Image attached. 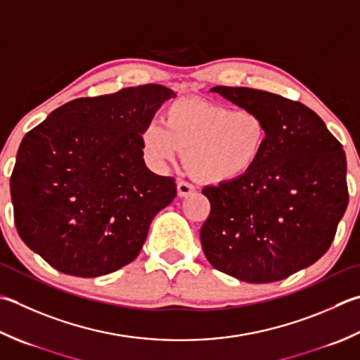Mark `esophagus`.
Returning a JSON list of instances; mask_svg holds the SVG:
<instances>
[{"label":"esophagus","mask_w":360,"mask_h":360,"mask_svg":"<svg viewBox=\"0 0 360 360\" xmlns=\"http://www.w3.org/2000/svg\"><path fill=\"white\" fill-rule=\"evenodd\" d=\"M176 187H178V196H181V198H184V196H188L195 192V187L187 181H178Z\"/></svg>","instance_id":"obj_1"}]
</instances>
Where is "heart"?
Instances as JSON below:
<instances>
[{"label":"heart","instance_id":"obj_1","mask_svg":"<svg viewBox=\"0 0 360 360\" xmlns=\"http://www.w3.org/2000/svg\"><path fill=\"white\" fill-rule=\"evenodd\" d=\"M266 140L269 126L259 110L202 100L170 104L164 123L151 120L140 136L153 167L164 168L186 151L188 170L206 182L242 178L262 158Z\"/></svg>","mask_w":360,"mask_h":360}]
</instances>
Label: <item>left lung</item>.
I'll list each match as a JSON object with an SVG mask.
<instances>
[{
	"instance_id": "1",
	"label": "left lung",
	"mask_w": 360,
	"mask_h": 360,
	"mask_svg": "<svg viewBox=\"0 0 360 360\" xmlns=\"http://www.w3.org/2000/svg\"><path fill=\"white\" fill-rule=\"evenodd\" d=\"M210 91L259 110L269 140L252 170L202 190L210 201L204 255L214 269L245 283L285 279L325 255L347 210L342 143L300 101L248 87Z\"/></svg>"
}]
</instances>
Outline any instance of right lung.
I'll return each instance as SVG.
<instances>
[{
  "mask_svg": "<svg viewBox=\"0 0 360 360\" xmlns=\"http://www.w3.org/2000/svg\"><path fill=\"white\" fill-rule=\"evenodd\" d=\"M173 96L145 84L77 98L26 134L11 176L13 221L53 269L96 278L139 256L176 196L174 178L146 168L140 136Z\"/></svg>",
  "mask_w": 360,
  "mask_h": 360,
  "instance_id": "obj_1",
  "label": "right lung"
}]
</instances>
